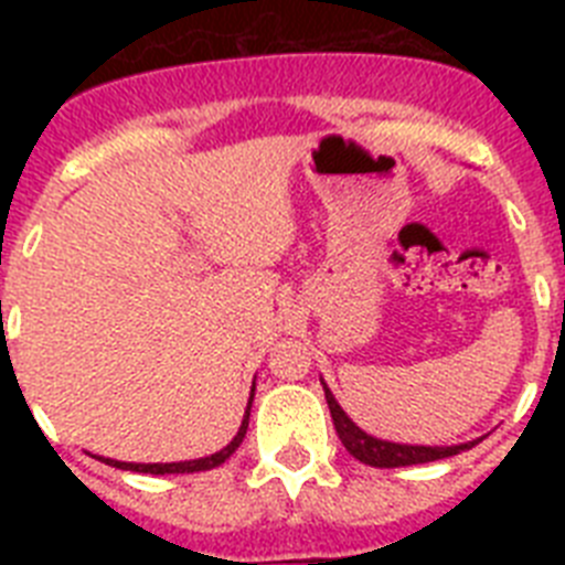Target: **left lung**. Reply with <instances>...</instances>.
I'll return each mask as SVG.
<instances>
[{
    "label": "left lung",
    "instance_id": "left-lung-1",
    "mask_svg": "<svg viewBox=\"0 0 565 565\" xmlns=\"http://www.w3.org/2000/svg\"><path fill=\"white\" fill-rule=\"evenodd\" d=\"M326 387V402L331 407V418L333 427L339 433V441L344 444V450L351 452L356 461L367 463V467H379V469H393V467H413V463H430L438 461V458H450L458 456L463 450H472L481 438L467 444H452V447H427V444H398V441H384V438L371 436V433H364L356 422H353L348 413L339 407V402L333 398V393L328 391V384L322 382Z\"/></svg>",
    "mask_w": 565,
    "mask_h": 565
}]
</instances>
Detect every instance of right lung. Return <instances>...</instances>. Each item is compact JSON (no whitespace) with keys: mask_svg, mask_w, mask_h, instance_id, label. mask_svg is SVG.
<instances>
[{"mask_svg":"<svg viewBox=\"0 0 565 565\" xmlns=\"http://www.w3.org/2000/svg\"><path fill=\"white\" fill-rule=\"evenodd\" d=\"M252 402H254V387H252V396H248L246 416H243V422H239L237 436H234L232 441L223 447V450L212 452V456H206V458H194V461H172V463H132V461H115V458H104V456H93V458H98V461L109 463V467H115V469H129V472H149V476L206 472V469H214V467H221V463H226L228 458H232V452L237 450L239 444H243V438H246V430H248V416H252Z\"/></svg>","mask_w":565,"mask_h":565,"instance_id":"1","label":"right lung"}]
</instances>
